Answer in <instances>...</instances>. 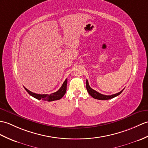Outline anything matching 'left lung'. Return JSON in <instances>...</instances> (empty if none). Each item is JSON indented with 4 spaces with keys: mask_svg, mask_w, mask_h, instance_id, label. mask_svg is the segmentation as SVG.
Returning <instances> with one entry per match:
<instances>
[{
    "mask_svg": "<svg viewBox=\"0 0 148 148\" xmlns=\"http://www.w3.org/2000/svg\"><path fill=\"white\" fill-rule=\"evenodd\" d=\"M86 89H87L88 93L90 94L92 98H94L95 99H101V100H106V99H112L113 98L117 97V96L121 94V92L123 91V90H124V89H123L121 91H120L116 94L112 95H102L101 93H99V92H97V91L92 90V89L90 86V85H89L88 81L87 79H86Z\"/></svg>",
    "mask_w": 148,
    "mask_h": 148,
    "instance_id": "8db88e82",
    "label": "left lung"
}]
</instances>
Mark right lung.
<instances>
[{"label": "right lung", "mask_w": 148, "mask_h": 148, "mask_svg": "<svg viewBox=\"0 0 148 148\" xmlns=\"http://www.w3.org/2000/svg\"><path fill=\"white\" fill-rule=\"evenodd\" d=\"M67 79H66L65 81L64 82L63 84L62 85L60 88L57 91L53 92V93H51L50 95H40V94H36L35 92H33L32 91H29L27 89H26L25 87V89L26 91L28 92V93L32 96V97L38 99H42L44 101H52L55 100H58V99H60L64 97L67 90Z\"/></svg>", "instance_id": "obj_1"}]
</instances>
